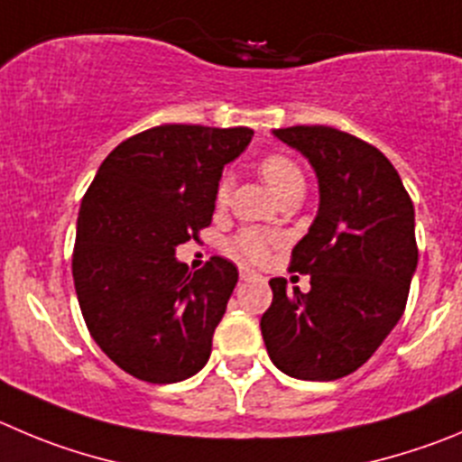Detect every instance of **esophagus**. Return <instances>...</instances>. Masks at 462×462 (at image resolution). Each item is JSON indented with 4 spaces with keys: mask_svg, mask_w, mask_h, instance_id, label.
Returning <instances> with one entry per match:
<instances>
[{
    "mask_svg": "<svg viewBox=\"0 0 462 462\" xmlns=\"http://www.w3.org/2000/svg\"><path fill=\"white\" fill-rule=\"evenodd\" d=\"M239 278L241 280H255V278H260V275H257L253 269H245V266H241V269H239Z\"/></svg>",
    "mask_w": 462,
    "mask_h": 462,
    "instance_id": "1",
    "label": "esophagus"
}]
</instances>
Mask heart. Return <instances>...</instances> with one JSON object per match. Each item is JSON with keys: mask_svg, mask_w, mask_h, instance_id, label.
<instances>
[{"mask_svg": "<svg viewBox=\"0 0 462 462\" xmlns=\"http://www.w3.org/2000/svg\"><path fill=\"white\" fill-rule=\"evenodd\" d=\"M260 175L264 178V182L269 184L271 191L278 196L280 191H284L291 184L303 182V175H300L299 166H296L291 159L282 157V154H271L264 162L260 163ZM227 196H230V182L227 178H223L217 187V202L218 205H226ZM278 245V236L269 230H262V227H248V230H241L239 235H235L230 239V253L239 260L248 262V264H262V262L269 260L271 251Z\"/></svg>", "mask_w": 462, "mask_h": 462, "instance_id": "heart-1", "label": "heart"}]
</instances>
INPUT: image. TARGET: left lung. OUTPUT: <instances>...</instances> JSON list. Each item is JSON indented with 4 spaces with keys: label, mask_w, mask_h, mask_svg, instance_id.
I'll use <instances>...</instances> for the list:
<instances>
[{
    "label": "left lung",
    "mask_w": 462,
    "mask_h": 462,
    "mask_svg": "<svg viewBox=\"0 0 462 462\" xmlns=\"http://www.w3.org/2000/svg\"><path fill=\"white\" fill-rule=\"evenodd\" d=\"M317 172L319 211L291 251L310 291L273 278L260 321L271 362L300 381H337L362 367L406 310L417 269L415 207L390 159L323 125L273 129Z\"/></svg>",
    "instance_id": "8db88e82"
}]
</instances>
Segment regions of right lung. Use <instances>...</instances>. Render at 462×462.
Returning <instances> with one entry per match:
<instances>
[{"instance_id":"1","label":"right lung","mask_w":462,"mask_h":462,"mask_svg":"<svg viewBox=\"0 0 462 462\" xmlns=\"http://www.w3.org/2000/svg\"><path fill=\"white\" fill-rule=\"evenodd\" d=\"M251 139L248 127L145 129L111 150L81 200V314L95 344L139 381H184L209 360L239 273L223 257L189 273L175 248L209 226L223 166Z\"/></svg>"}]
</instances>
